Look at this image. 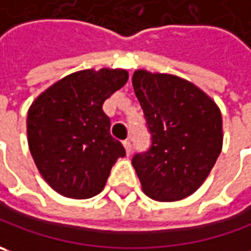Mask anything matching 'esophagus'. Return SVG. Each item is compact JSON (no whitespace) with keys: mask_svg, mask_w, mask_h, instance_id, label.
<instances>
[{"mask_svg":"<svg viewBox=\"0 0 251 251\" xmlns=\"http://www.w3.org/2000/svg\"><path fill=\"white\" fill-rule=\"evenodd\" d=\"M124 146H125L126 154L129 156L132 153V143H130V140H124Z\"/></svg>","mask_w":251,"mask_h":251,"instance_id":"34e87169","label":"esophagus"}]
</instances>
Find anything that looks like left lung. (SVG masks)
<instances>
[{
  "label": "left lung",
  "mask_w": 251,
  "mask_h": 251,
  "mask_svg": "<svg viewBox=\"0 0 251 251\" xmlns=\"http://www.w3.org/2000/svg\"><path fill=\"white\" fill-rule=\"evenodd\" d=\"M132 84L150 133V147L132 157L142 188L156 201L182 200L201 187L221 154V111L171 74L137 70Z\"/></svg>",
  "instance_id": "obj_1"
}]
</instances>
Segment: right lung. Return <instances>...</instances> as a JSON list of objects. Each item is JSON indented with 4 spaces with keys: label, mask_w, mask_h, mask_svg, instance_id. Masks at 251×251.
<instances>
[{
    "label": "right lung",
    "mask_w": 251,
    "mask_h": 251,
    "mask_svg": "<svg viewBox=\"0 0 251 251\" xmlns=\"http://www.w3.org/2000/svg\"><path fill=\"white\" fill-rule=\"evenodd\" d=\"M125 70L73 73L39 95L27 112V143L42 177L64 197L85 200L104 190L111 169L126 154L111 136L102 111L127 81Z\"/></svg>",
    "instance_id": "obj_1"
}]
</instances>
